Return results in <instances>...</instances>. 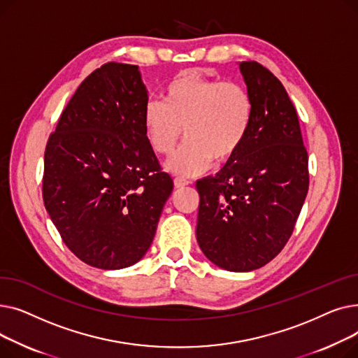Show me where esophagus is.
<instances>
[{"instance_id":"34e87169","label":"esophagus","mask_w":358,"mask_h":358,"mask_svg":"<svg viewBox=\"0 0 358 358\" xmlns=\"http://www.w3.org/2000/svg\"><path fill=\"white\" fill-rule=\"evenodd\" d=\"M190 184V181L187 180V178H184V177H176L174 178V185L177 187V189H181V187H185V185H189Z\"/></svg>"}]
</instances>
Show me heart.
<instances>
[{"label":"heart","instance_id":"b5f03b06","mask_svg":"<svg viewBox=\"0 0 358 358\" xmlns=\"http://www.w3.org/2000/svg\"><path fill=\"white\" fill-rule=\"evenodd\" d=\"M162 101H150L143 111L148 142L159 155H171L180 139L187 141L165 164L168 171L194 176L215 159H232L245 141L254 116L250 91L238 83H223L184 72L169 83Z\"/></svg>","mask_w":358,"mask_h":358}]
</instances>
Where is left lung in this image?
I'll return each mask as SVG.
<instances>
[{"label":"left lung","instance_id":"obj_1","mask_svg":"<svg viewBox=\"0 0 358 358\" xmlns=\"http://www.w3.org/2000/svg\"><path fill=\"white\" fill-rule=\"evenodd\" d=\"M254 103L248 135L215 177L196 182V236L203 254L228 271H252L289 241L309 189L308 152L297 113L274 75L239 62Z\"/></svg>","mask_w":358,"mask_h":358}]
</instances>
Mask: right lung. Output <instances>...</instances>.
I'll return each instance as SVG.
<instances>
[{
    "mask_svg": "<svg viewBox=\"0 0 358 358\" xmlns=\"http://www.w3.org/2000/svg\"><path fill=\"white\" fill-rule=\"evenodd\" d=\"M148 91L136 65L91 72L45 150L43 201L65 245L85 264L120 270L146 254L174 182L143 127Z\"/></svg>",
    "mask_w": 358,
    "mask_h": 358,
    "instance_id": "obj_1",
    "label": "right lung"
}]
</instances>
